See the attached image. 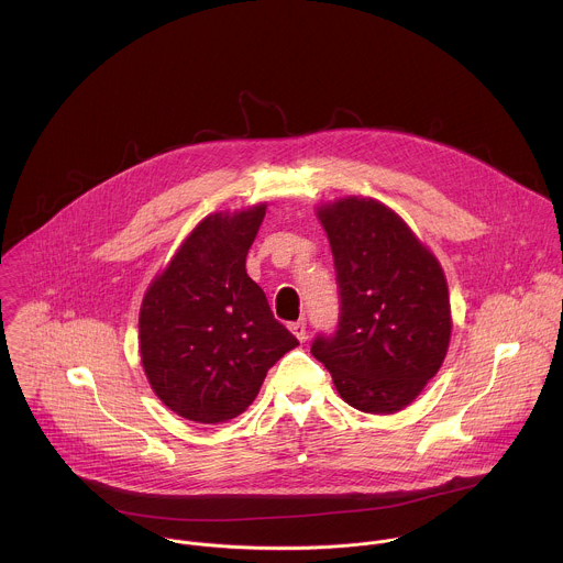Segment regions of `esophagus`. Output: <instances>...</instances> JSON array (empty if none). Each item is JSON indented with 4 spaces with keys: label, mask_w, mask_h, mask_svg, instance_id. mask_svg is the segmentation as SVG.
<instances>
[{
    "label": "esophagus",
    "mask_w": 563,
    "mask_h": 563,
    "mask_svg": "<svg viewBox=\"0 0 563 563\" xmlns=\"http://www.w3.org/2000/svg\"><path fill=\"white\" fill-rule=\"evenodd\" d=\"M289 329H291V333H294L300 342H305V340H307V322H305V320L294 322Z\"/></svg>",
    "instance_id": "obj_1"
}]
</instances>
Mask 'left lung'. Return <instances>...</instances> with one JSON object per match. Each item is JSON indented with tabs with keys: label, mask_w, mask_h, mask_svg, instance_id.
Masks as SVG:
<instances>
[{
	"label": "left lung",
	"mask_w": 563,
	"mask_h": 563,
	"mask_svg": "<svg viewBox=\"0 0 563 563\" xmlns=\"http://www.w3.org/2000/svg\"><path fill=\"white\" fill-rule=\"evenodd\" d=\"M329 236L340 324L311 353L340 397L360 412L395 415L439 373L452 338L443 267L432 250L386 203L342 197L318 206Z\"/></svg>",
	"instance_id": "1"
}]
</instances>
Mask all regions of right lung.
<instances>
[{"label": "right lung", "mask_w": 563, "mask_h": 563, "mask_svg": "<svg viewBox=\"0 0 563 563\" xmlns=\"http://www.w3.org/2000/svg\"><path fill=\"white\" fill-rule=\"evenodd\" d=\"M267 203L201 219L140 307V360L157 399L206 426L256 399L267 371L298 340L274 318L245 256Z\"/></svg>", "instance_id": "1"}]
</instances>
